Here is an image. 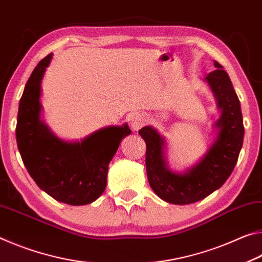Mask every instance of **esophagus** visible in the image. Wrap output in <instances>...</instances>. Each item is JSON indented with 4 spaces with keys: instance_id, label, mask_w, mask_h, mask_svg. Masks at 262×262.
Here are the masks:
<instances>
[{
    "instance_id": "1",
    "label": "esophagus",
    "mask_w": 262,
    "mask_h": 262,
    "mask_svg": "<svg viewBox=\"0 0 262 262\" xmlns=\"http://www.w3.org/2000/svg\"><path fill=\"white\" fill-rule=\"evenodd\" d=\"M147 122L146 116L141 113H136L131 116L130 118V124L134 130H139L141 126H144Z\"/></svg>"
}]
</instances>
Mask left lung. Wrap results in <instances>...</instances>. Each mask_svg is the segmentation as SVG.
<instances>
[{"label":"left lung","mask_w":262,"mask_h":262,"mask_svg":"<svg viewBox=\"0 0 262 262\" xmlns=\"http://www.w3.org/2000/svg\"><path fill=\"white\" fill-rule=\"evenodd\" d=\"M209 73L208 81L217 98L222 116L216 125L220 127L217 140L199 164L187 173L175 174L166 168L164 139L154 128L145 126L139 135L146 143L147 179L154 192L166 202L190 204L207 197L221 188L237 164L244 140L243 115L240 102L228 73L220 62Z\"/></svg>","instance_id":"8db88e82"}]
</instances>
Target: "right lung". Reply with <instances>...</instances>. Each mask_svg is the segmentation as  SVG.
<instances>
[{
    "mask_svg": "<svg viewBox=\"0 0 262 262\" xmlns=\"http://www.w3.org/2000/svg\"><path fill=\"white\" fill-rule=\"evenodd\" d=\"M52 54L41 59L25 84L17 115L16 139L29 174L54 200L84 205L102 195L108 166L121 140L130 135L126 124L96 131L81 143L58 139L40 122V81Z\"/></svg>",
    "mask_w": 262,
    "mask_h": 262,
    "instance_id": "add662e5",
    "label": "right lung"
}]
</instances>
